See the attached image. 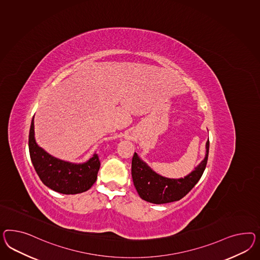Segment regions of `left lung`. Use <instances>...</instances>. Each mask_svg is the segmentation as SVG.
Masks as SVG:
<instances>
[{
  "label": "left lung",
  "mask_w": 260,
  "mask_h": 260,
  "mask_svg": "<svg viewBox=\"0 0 260 260\" xmlns=\"http://www.w3.org/2000/svg\"><path fill=\"white\" fill-rule=\"evenodd\" d=\"M209 140L206 142L204 161L189 175L182 179H169L160 176L134 153L132 161V176L139 196L151 204H161L181 200L192 189L201 177L208 160Z\"/></svg>",
  "instance_id": "8db88e82"
}]
</instances>
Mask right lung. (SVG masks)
Here are the masks:
<instances>
[{
	"label": "right lung",
	"mask_w": 260,
	"mask_h": 260,
	"mask_svg": "<svg viewBox=\"0 0 260 260\" xmlns=\"http://www.w3.org/2000/svg\"><path fill=\"white\" fill-rule=\"evenodd\" d=\"M29 153L37 174L42 183L62 194H77L90 189L95 183L100 161L94 154L84 164H71L58 160L40 148L34 136V118L29 131Z\"/></svg>",
	"instance_id": "1"
}]
</instances>
